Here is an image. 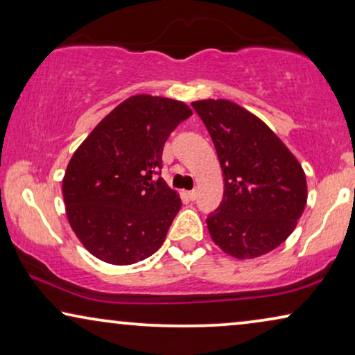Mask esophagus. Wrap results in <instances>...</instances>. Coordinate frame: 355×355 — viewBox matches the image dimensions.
<instances>
[{"mask_svg": "<svg viewBox=\"0 0 355 355\" xmlns=\"http://www.w3.org/2000/svg\"><path fill=\"white\" fill-rule=\"evenodd\" d=\"M187 197L191 198V200H196V197H197V191H196V189H193V191H189V192H187Z\"/></svg>", "mask_w": 355, "mask_h": 355, "instance_id": "obj_1", "label": "esophagus"}]
</instances>
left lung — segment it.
<instances>
[{"instance_id":"obj_1","label":"left lung","mask_w":355,"mask_h":355,"mask_svg":"<svg viewBox=\"0 0 355 355\" xmlns=\"http://www.w3.org/2000/svg\"><path fill=\"white\" fill-rule=\"evenodd\" d=\"M220 159L223 202L207 218L211 239L234 259H257L291 236L307 203L297 158L260 118L230 100H197Z\"/></svg>"}]
</instances>
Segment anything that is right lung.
<instances>
[{
    "label": "right lung",
    "instance_id": "add662e5",
    "mask_svg": "<svg viewBox=\"0 0 355 355\" xmlns=\"http://www.w3.org/2000/svg\"><path fill=\"white\" fill-rule=\"evenodd\" d=\"M191 114L184 101L129 96L72 155L62 178L67 221L96 259L132 265L162 247L181 198L155 174L169 134Z\"/></svg>",
    "mask_w": 355,
    "mask_h": 355
}]
</instances>
